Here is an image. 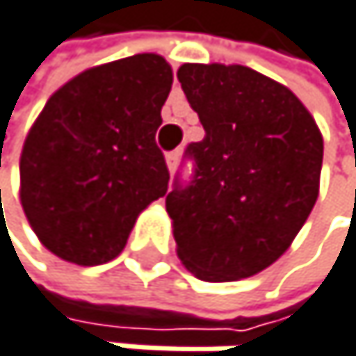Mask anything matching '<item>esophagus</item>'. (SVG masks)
Instances as JSON below:
<instances>
[{"instance_id": "34e87169", "label": "esophagus", "mask_w": 356, "mask_h": 356, "mask_svg": "<svg viewBox=\"0 0 356 356\" xmlns=\"http://www.w3.org/2000/svg\"><path fill=\"white\" fill-rule=\"evenodd\" d=\"M179 158H181V152H179V149H177V152L166 154V164H168V170H170V172H175L177 164H179Z\"/></svg>"}]
</instances>
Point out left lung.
<instances>
[{"label": "left lung", "mask_w": 356, "mask_h": 356, "mask_svg": "<svg viewBox=\"0 0 356 356\" xmlns=\"http://www.w3.org/2000/svg\"><path fill=\"white\" fill-rule=\"evenodd\" d=\"M181 89L204 128L166 196L181 263L230 282L289 250L318 198L323 136L297 95L245 65L184 63Z\"/></svg>", "instance_id": "1"}]
</instances>
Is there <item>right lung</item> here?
Instances as JSON below:
<instances>
[{"mask_svg":"<svg viewBox=\"0 0 356 356\" xmlns=\"http://www.w3.org/2000/svg\"><path fill=\"white\" fill-rule=\"evenodd\" d=\"M170 85L160 55H132L65 83L35 119L21 154V204L63 261H113L138 213L166 194L156 132Z\"/></svg>","mask_w":356,"mask_h":356,"instance_id":"1","label":"right lung"}]
</instances>
